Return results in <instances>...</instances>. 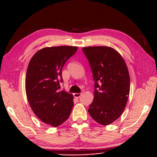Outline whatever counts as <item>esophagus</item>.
Listing matches in <instances>:
<instances>
[{
	"label": "esophagus",
	"mask_w": 157,
	"mask_h": 157,
	"mask_svg": "<svg viewBox=\"0 0 157 157\" xmlns=\"http://www.w3.org/2000/svg\"><path fill=\"white\" fill-rule=\"evenodd\" d=\"M81 95H82V94H81V93H75V94H74V97H76V98H79V97H80Z\"/></svg>",
	"instance_id": "34e87169"
}]
</instances>
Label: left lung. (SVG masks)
I'll return each mask as SVG.
<instances>
[{"label":"left lung","instance_id":"1","mask_svg":"<svg viewBox=\"0 0 157 157\" xmlns=\"http://www.w3.org/2000/svg\"><path fill=\"white\" fill-rule=\"evenodd\" d=\"M94 80L93 102L89 113L97 123L107 125L123 112L130 92V77L125 62L108 46L82 48Z\"/></svg>","mask_w":157,"mask_h":157}]
</instances>
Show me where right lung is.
Returning <instances> with one entry per match:
<instances>
[{"instance_id": "1", "label": "right lung", "mask_w": 157, "mask_h": 157, "mask_svg": "<svg viewBox=\"0 0 157 157\" xmlns=\"http://www.w3.org/2000/svg\"><path fill=\"white\" fill-rule=\"evenodd\" d=\"M77 50V46H69L44 48L34 55L27 68L29 103L41 121L53 127L66 121L73 108V95L58 89L63 67Z\"/></svg>"}]
</instances>
